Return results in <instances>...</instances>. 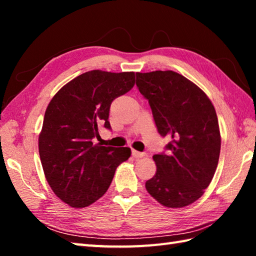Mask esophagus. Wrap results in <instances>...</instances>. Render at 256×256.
<instances>
[{
  "instance_id": "obj_1",
  "label": "esophagus",
  "mask_w": 256,
  "mask_h": 256,
  "mask_svg": "<svg viewBox=\"0 0 256 256\" xmlns=\"http://www.w3.org/2000/svg\"><path fill=\"white\" fill-rule=\"evenodd\" d=\"M132 155L133 157H135V158H140V157L145 156V153H142V152H138L135 150H132Z\"/></svg>"
}]
</instances>
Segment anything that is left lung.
<instances>
[{"label": "left lung", "instance_id": "1", "mask_svg": "<svg viewBox=\"0 0 256 256\" xmlns=\"http://www.w3.org/2000/svg\"><path fill=\"white\" fill-rule=\"evenodd\" d=\"M136 86L148 100L157 131L170 140L166 153L153 156L157 170L146 190L162 206L182 208L204 194L218 166L216 110L202 90L172 70L138 72Z\"/></svg>", "mask_w": 256, "mask_h": 256}]
</instances>
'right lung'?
Here are the masks:
<instances>
[{
	"mask_svg": "<svg viewBox=\"0 0 256 256\" xmlns=\"http://www.w3.org/2000/svg\"><path fill=\"white\" fill-rule=\"evenodd\" d=\"M134 72L91 70L72 79L48 104L38 140L40 162L57 197L74 208L94 204L110 187L128 148L94 144L99 126L111 130L112 101L133 88Z\"/></svg>",
	"mask_w": 256,
	"mask_h": 256,
	"instance_id": "right-lung-1",
	"label": "right lung"
}]
</instances>
